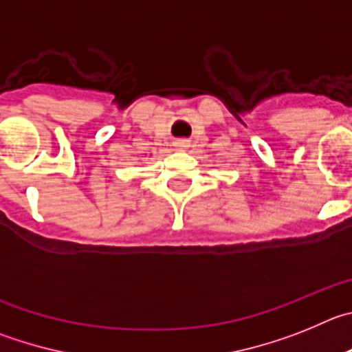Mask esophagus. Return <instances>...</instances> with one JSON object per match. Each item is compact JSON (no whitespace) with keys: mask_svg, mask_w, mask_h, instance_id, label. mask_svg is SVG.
Returning <instances> with one entry per match:
<instances>
[{"mask_svg":"<svg viewBox=\"0 0 352 352\" xmlns=\"http://www.w3.org/2000/svg\"><path fill=\"white\" fill-rule=\"evenodd\" d=\"M188 147H189V142L184 140V138H180V140L175 142V148H179V151H186Z\"/></svg>","mask_w":352,"mask_h":352,"instance_id":"esophagus-1","label":"esophagus"}]
</instances>
